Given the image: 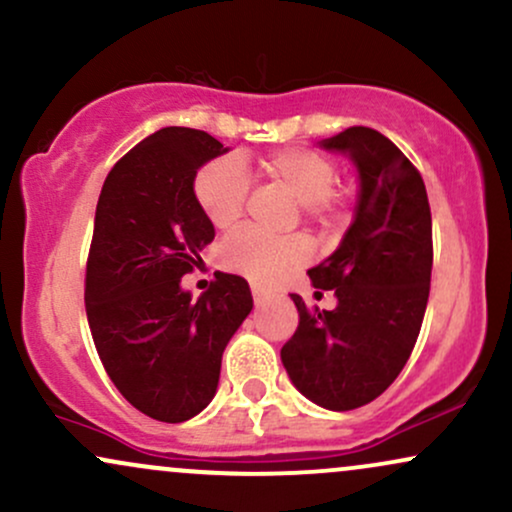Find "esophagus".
<instances>
[{"instance_id":"obj_1","label":"esophagus","mask_w":512,"mask_h":512,"mask_svg":"<svg viewBox=\"0 0 512 512\" xmlns=\"http://www.w3.org/2000/svg\"><path fill=\"white\" fill-rule=\"evenodd\" d=\"M252 300H255V305H262L264 300H267V293L262 291V288H257V286H252Z\"/></svg>"}]
</instances>
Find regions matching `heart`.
Wrapping results in <instances>:
<instances>
[{
	"label": "heart",
	"instance_id": "heart-1",
	"mask_svg": "<svg viewBox=\"0 0 512 512\" xmlns=\"http://www.w3.org/2000/svg\"><path fill=\"white\" fill-rule=\"evenodd\" d=\"M243 169L245 159H214L195 178V200L214 229H231L240 219L248 193ZM257 171L286 190L303 207V217L322 229H331L341 219V202L331 193L336 183V166L315 150H279L262 157ZM307 243L303 238L269 240L255 231H238L221 243L219 262L229 272L243 274L255 283H274L291 269L303 264Z\"/></svg>",
	"mask_w": 512,
	"mask_h": 512
}]
</instances>
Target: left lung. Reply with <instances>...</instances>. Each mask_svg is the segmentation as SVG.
Instances as JSON below:
<instances>
[{
	"label": "left lung",
	"mask_w": 512,
	"mask_h": 512,
	"mask_svg": "<svg viewBox=\"0 0 512 512\" xmlns=\"http://www.w3.org/2000/svg\"><path fill=\"white\" fill-rule=\"evenodd\" d=\"M355 164V217L341 245L312 267L310 281L334 291V310H307L281 348L293 386L319 408L346 412L381 396L415 348L432 281V212L420 171L386 135L346 128L319 143Z\"/></svg>",
	"instance_id": "1"
}]
</instances>
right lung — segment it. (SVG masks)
<instances>
[{"label":"right lung","instance_id":"add662e5","mask_svg":"<svg viewBox=\"0 0 512 512\" xmlns=\"http://www.w3.org/2000/svg\"><path fill=\"white\" fill-rule=\"evenodd\" d=\"M224 152L205 131L162 128L114 164L97 200L85 272L92 341L121 396L159 422L207 408L226 343L252 310L236 274L217 272L197 300L181 288L214 240L195 176Z\"/></svg>","mask_w":512,"mask_h":512}]
</instances>
